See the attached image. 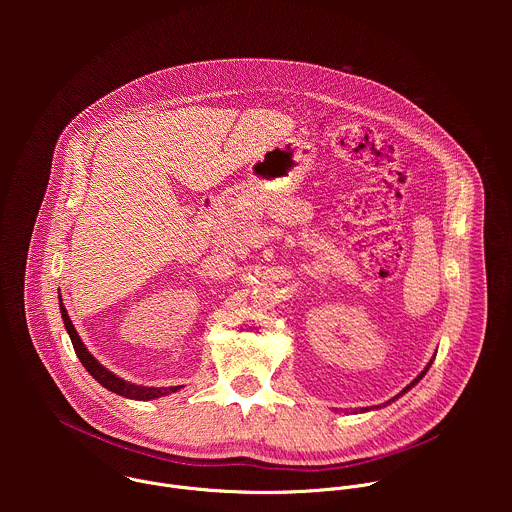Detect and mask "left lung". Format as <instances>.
Segmentation results:
<instances>
[{
    "mask_svg": "<svg viewBox=\"0 0 512 512\" xmlns=\"http://www.w3.org/2000/svg\"><path fill=\"white\" fill-rule=\"evenodd\" d=\"M431 362H433V358H431V360H429V364H427V367H425V369H423V371H421V373H419V375H417V377H415V379H413V381H411V385H407V387H405V389H403V391H401V393H399V395H397V397H395V399H399V397H401V395H403V393H407V391H409V389H411V387H413V385H417V383H419V381H421V379H423V377H425V373H427V371H429V367H431ZM395 399H391V401H395ZM391 401H387V403H383V405H375V407H364V409H360V413H364V411H371V409H381V407H385V405H389V403H391ZM352 413H358V411H352Z\"/></svg>",
    "mask_w": 512,
    "mask_h": 512,
    "instance_id": "obj_1",
    "label": "left lung"
}]
</instances>
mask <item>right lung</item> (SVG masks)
Listing matches in <instances>:
<instances>
[{
  "label": "right lung",
  "mask_w": 512,
  "mask_h": 512,
  "mask_svg": "<svg viewBox=\"0 0 512 512\" xmlns=\"http://www.w3.org/2000/svg\"><path fill=\"white\" fill-rule=\"evenodd\" d=\"M60 314H62V322H64V328L70 336V342L72 346H75V352L79 356V360L83 362V367L89 371V375L99 383L103 385L105 389H109L111 393H117L121 397H127V399H135V401H152V399H158V397H166L170 393H176L182 389L180 387H143V385H135V383H129V381H123L121 377L113 375L109 369H105L103 364L87 350L85 342L81 340V336L77 334L75 326H72V320L68 318V312L60 300Z\"/></svg>",
  "instance_id": "1"
}]
</instances>
